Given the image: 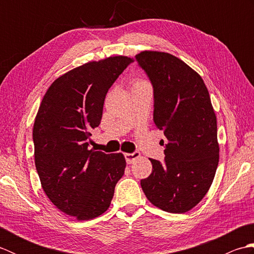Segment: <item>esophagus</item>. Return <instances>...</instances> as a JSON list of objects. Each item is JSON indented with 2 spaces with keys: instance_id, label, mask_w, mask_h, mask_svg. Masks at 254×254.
Here are the masks:
<instances>
[{
  "instance_id": "obj_1",
  "label": "esophagus",
  "mask_w": 254,
  "mask_h": 254,
  "mask_svg": "<svg viewBox=\"0 0 254 254\" xmlns=\"http://www.w3.org/2000/svg\"><path fill=\"white\" fill-rule=\"evenodd\" d=\"M139 156H141V154H139L138 152H133V153L124 154V157H126V160H127V164H131L134 159L138 158Z\"/></svg>"
}]
</instances>
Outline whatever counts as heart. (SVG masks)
<instances>
[{
    "label": "heart",
    "mask_w": 254,
    "mask_h": 254,
    "mask_svg": "<svg viewBox=\"0 0 254 254\" xmlns=\"http://www.w3.org/2000/svg\"><path fill=\"white\" fill-rule=\"evenodd\" d=\"M136 84H142V83H136ZM136 84H135V85H136Z\"/></svg>",
    "instance_id": "heart-1"
}]
</instances>
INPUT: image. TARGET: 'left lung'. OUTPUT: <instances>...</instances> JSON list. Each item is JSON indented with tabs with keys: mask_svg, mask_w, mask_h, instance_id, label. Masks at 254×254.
Returning a JSON list of instances; mask_svg holds the SVG:
<instances>
[{
	"mask_svg": "<svg viewBox=\"0 0 254 254\" xmlns=\"http://www.w3.org/2000/svg\"><path fill=\"white\" fill-rule=\"evenodd\" d=\"M135 60L153 86L154 122L167 138L165 163L150 158L153 171L141 186L155 206L186 213L207 193L218 166L217 122L208 90L195 71L169 53L143 51Z\"/></svg>",
	"mask_w": 254,
	"mask_h": 254,
	"instance_id": "left-lung-1",
	"label": "left lung"
}]
</instances>
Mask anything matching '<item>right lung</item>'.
I'll return each mask as SVG.
<instances>
[{"instance_id": "obj_1", "label": "right lung", "mask_w": 254, "mask_h": 254, "mask_svg": "<svg viewBox=\"0 0 254 254\" xmlns=\"http://www.w3.org/2000/svg\"><path fill=\"white\" fill-rule=\"evenodd\" d=\"M133 62L110 57L88 62L57 78L38 110L32 139L42 189L56 206L88 220L110 206L126 168L124 156L90 149L108 90Z\"/></svg>"}]
</instances>
